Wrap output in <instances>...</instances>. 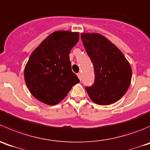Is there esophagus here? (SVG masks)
Wrapping results in <instances>:
<instances>
[{
  "label": "esophagus",
  "instance_id": "1",
  "mask_svg": "<svg viewBox=\"0 0 150 150\" xmlns=\"http://www.w3.org/2000/svg\"><path fill=\"white\" fill-rule=\"evenodd\" d=\"M77 76L79 77V79L80 80L81 79V73H79V74H77Z\"/></svg>",
  "mask_w": 150,
  "mask_h": 150
}]
</instances>
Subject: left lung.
<instances>
[{"instance_id":"obj_1","label":"left lung","mask_w":150,"mask_h":150,"mask_svg":"<svg viewBox=\"0 0 150 150\" xmlns=\"http://www.w3.org/2000/svg\"><path fill=\"white\" fill-rule=\"evenodd\" d=\"M86 52L93 64L94 84L85 90L94 103L109 105L125 95L130 86L132 70L122 52L98 33H81Z\"/></svg>"}]
</instances>
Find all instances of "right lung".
<instances>
[{
	"label": "right lung",
	"mask_w": 150,
	"mask_h": 150,
	"mask_svg": "<svg viewBox=\"0 0 150 150\" xmlns=\"http://www.w3.org/2000/svg\"><path fill=\"white\" fill-rule=\"evenodd\" d=\"M78 41V33L56 31L33 52L24 76L30 92L37 100L57 104L79 82L69 60L70 51Z\"/></svg>",
	"instance_id": "add662e5"
}]
</instances>
